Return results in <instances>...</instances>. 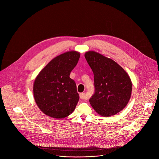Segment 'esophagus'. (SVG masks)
I'll list each match as a JSON object with an SVG mask.
<instances>
[{
    "mask_svg": "<svg viewBox=\"0 0 159 159\" xmlns=\"http://www.w3.org/2000/svg\"><path fill=\"white\" fill-rule=\"evenodd\" d=\"M80 98L81 99H86V95H85V93H80Z\"/></svg>",
    "mask_w": 159,
    "mask_h": 159,
    "instance_id": "esophagus-1",
    "label": "esophagus"
}]
</instances>
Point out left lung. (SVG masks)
<instances>
[{"instance_id": "8db88e82", "label": "left lung", "mask_w": 159, "mask_h": 159, "mask_svg": "<svg viewBox=\"0 0 159 159\" xmlns=\"http://www.w3.org/2000/svg\"><path fill=\"white\" fill-rule=\"evenodd\" d=\"M84 56L94 76L95 93L89 99L90 105L102 116L115 115L130 99L129 76L116 61L98 52L89 51Z\"/></svg>"}]
</instances>
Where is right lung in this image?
<instances>
[{
	"mask_svg": "<svg viewBox=\"0 0 159 159\" xmlns=\"http://www.w3.org/2000/svg\"><path fill=\"white\" fill-rule=\"evenodd\" d=\"M80 53L69 51L53 58L38 74L33 84V95L39 109L56 119L65 118L74 111L79 95L72 70Z\"/></svg>",
	"mask_w": 159,
	"mask_h": 159,
	"instance_id": "right-lung-1",
	"label": "right lung"
}]
</instances>
